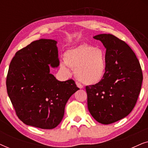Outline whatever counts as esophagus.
<instances>
[{
  "instance_id": "esophagus-1",
  "label": "esophagus",
  "mask_w": 148,
  "mask_h": 148,
  "mask_svg": "<svg viewBox=\"0 0 148 148\" xmlns=\"http://www.w3.org/2000/svg\"><path fill=\"white\" fill-rule=\"evenodd\" d=\"M76 86H77L78 88H79V89H82V88H83V86H82V85H81V84H79V83H78V82H76Z\"/></svg>"
}]
</instances>
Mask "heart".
Here are the masks:
<instances>
[{
	"mask_svg": "<svg viewBox=\"0 0 148 148\" xmlns=\"http://www.w3.org/2000/svg\"><path fill=\"white\" fill-rule=\"evenodd\" d=\"M68 66L74 69L75 76L85 85L93 86L102 82L106 72L105 51L90 44H84L66 50L60 68L69 73Z\"/></svg>",
	"mask_w": 148,
	"mask_h": 148,
	"instance_id": "heart-1",
	"label": "heart"
}]
</instances>
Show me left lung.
I'll return each instance as SVG.
<instances>
[{"label":"left lung","instance_id":"obj_1","mask_svg":"<svg viewBox=\"0 0 148 148\" xmlns=\"http://www.w3.org/2000/svg\"><path fill=\"white\" fill-rule=\"evenodd\" d=\"M93 38L106 48L107 67L102 82L86 86L88 108L95 120L108 125L126 117L134 108L142 84V71L125 42L112 34Z\"/></svg>","mask_w":148,"mask_h":148}]
</instances>
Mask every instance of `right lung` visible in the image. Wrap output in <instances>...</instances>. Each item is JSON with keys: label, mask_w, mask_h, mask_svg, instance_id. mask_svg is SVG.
Returning a JSON list of instances; mask_svg holds the SVG:
<instances>
[{"label": "right lung", "mask_w": 148, "mask_h": 148, "mask_svg": "<svg viewBox=\"0 0 148 148\" xmlns=\"http://www.w3.org/2000/svg\"><path fill=\"white\" fill-rule=\"evenodd\" d=\"M57 41L40 39L16 52L7 77L8 96L25 125L52 129L61 122L69 99L79 90L75 82H60L50 73L57 68Z\"/></svg>", "instance_id": "obj_1"}]
</instances>
